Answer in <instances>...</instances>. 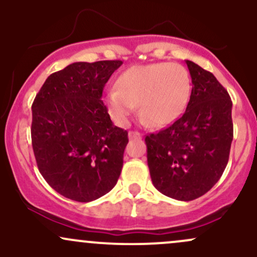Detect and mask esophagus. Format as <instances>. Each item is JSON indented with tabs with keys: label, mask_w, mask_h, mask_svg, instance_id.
Returning a JSON list of instances; mask_svg holds the SVG:
<instances>
[{
	"label": "esophagus",
	"mask_w": 257,
	"mask_h": 257,
	"mask_svg": "<svg viewBox=\"0 0 257 257\" xmlns=\"http://www.w3.org/2000/svg\"><path fill=\"white\" fill-rule=\"evenodd\" d=\"M141 137H143V135H141V133L129 132V139H131V140H140Z\"/></svg>",
	"instance_id": "obj_1"
}]
</instances>
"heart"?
<instances>
[{"label": "heart", "instance_id": "heart-1", "mask_svg": "<svg viewBox=\"0 0 257 257\" xmlns=\"http://www.w3.org/2000/svg\"><path fill=\"white\" fill-rule=\"evenodd\" d=\"M190 94V75L181 65H135L117 77L116 89L106 93V104L116 119L125 120L139 106L147 124L162 126L184 112Z\"/></svg>", "mask_w": 257, "mask_h": 257}]
</instances>
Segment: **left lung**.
Returning <instances> with one entry per match:
<instances>
[{
  "mask_svg": "<svg viewBox=\"0 0 257 257\" xmlns=\"http://www.w3.org/2000/svg\"><path fill=\"white\" fill-rule=\"evenodd\" d=\"M192 91L185 113L146 135L152 184L170 198L193 200L219 181L233 140L232 100L211 72L186 60Z\"/></svg>",
  "mask_w": 257,
  "mask_h": 257,
  "instance_id": "left-lung-1",
  "label": "left lung"
}]
</instances>
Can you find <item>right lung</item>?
Returning a JSON list of instances; mask_svg holds the SVG:
<instances>
[{"label": "right lung", "instance_id": "right-lung-1", "mask_svg": "<svg viewBox=\"0 0 257 257\" xmlns=\"http://www.w3.org/2000/svg\"><path fill=\"white\" fill-rule=\"evenodd\" d=\"M123 63H73L52 73L32 102L31 140L38 170L76 202L110 192L123 167L128 132L113 125L102 90Z\"/></svg>", "mask_w": 257, "mask_h": 257}]
</instances>
